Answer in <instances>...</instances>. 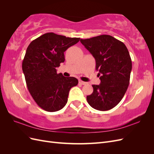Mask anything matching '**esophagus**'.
Returning a JSON list of instances; mask_svg holds the SVG:
<instances>
[{
  "instance_id": "34e87169",
  "label": "esophagus",
  "mask_w": 154,
  "mask_h": 154,
  "mask_svg": "<svg viewBox=\"0 0 154 154\" xmlns=\"http://www.w3.org/2000/svg\"><path fill=\"white\" fill-rule=\"evenodd\" d=\"M79 83H80V84H82V85H85L86 83H87V82H83V81H82V80H79Z\"/></svg>"
}]
</instances>
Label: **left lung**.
Returning a JSON list of instances; mask_svg holds the SVG:
<instances>
[{"mask_svg": "<svg viewBox=\"0 0 154 154\" xmlns=\"http://www.w3.org/2000/svg\"><path fill=\"white\" fill-rule=\"evenodd\" d=\"M80 42L95 58L101 80L100 85H92L93 92L87 96L88 103L98 110H110L122 100L129 85L132 60L128 51L122 42L110 35Z\"/></svg>", "mask_w": 154, "mask_h": 154, "instance_id": "left-lung-1", "label": "left lung"}]
</instances>
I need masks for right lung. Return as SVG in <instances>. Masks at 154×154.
<instances>
[{
    "label": "right lung",
    "instance_id": "1",
    "mask_svg": "<svg viewBox=\"0 0 154 154\" xmlns=\"http://www.w3.org/2000/svg\"><path fill=\"white\" fill-rule=\"evenodd\" d=\"M80 39L48 32L27 47L22 71L31 96L42 109L56 112L63 108L70 89L78 85L76 78L57 74V67L64 62L65 51Z\"/></svg>",
    "mask_w": 154,
    "mask_h": 154
}]
</instances>
